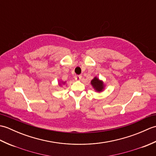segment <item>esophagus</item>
I'll return each mask as SVG.
<instances>
[{
    "label": "esophagus",
    "instance_id": "1",
    "mask_svg": "<svg viewBox=\"0 0 156 156\" xmlns=\"http://www.w3.org/2000/svg\"><path fill=\"white\" fill-rule=\"evenodd\" d=\"M81 78H82L81 75H77L75 76V79L76 80H81Z\"/></svg>",
    "mask_w": 156,
    "mask_h": 156
}]
</instances>
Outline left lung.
<instances>
[{
  "mask_svg": "<svg viewBox=\"0 0 156 156\" xmlns=\"http://www.w3.org/2000/svg\"><path fill=\"white\" fill-rule=\"evenodd\" d=\"M90 84L92 86V87L94 88V90L97 92H101L104 90L105 85L104 84L103 81L101 80L100 79L97 77V76L92 79L90 82Z\"/></svg>",
  "mask_w": 156,
  "mask_h": 156,
  "instance_id": "1",
  "label": "left lung"
}]
</instances>
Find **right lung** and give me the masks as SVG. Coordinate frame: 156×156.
Instances as JSON below:
<instances>
[{"label": "right lung", "mask_w": 156, "mask_h": 156, "mask_svg": "<svg viewBox=\"0 0 156 156\" xmlns=\"http://www.w3.org/2000/svg\"><path fill=\"white\" fill-rule=\"evenodd\" d=\"M65 83H66V82H62V81H61V82H59V85L61 86L62 84H64Z\"/></svg>", "instance_id": "obj_1"}]
</instances>
